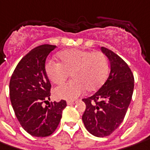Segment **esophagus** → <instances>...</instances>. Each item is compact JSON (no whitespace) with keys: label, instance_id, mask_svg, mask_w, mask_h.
Instances as JSON below:
<instances>
[{"label":"esophagus","instance_id":"esophagus-1","mask_svg":"<svg viewBox=\"0 0 150 150\" xmlns=\"http://www.w3.org/2000/svg\"><path fill=\"white\" fill-rule=\"evenodd\" d=\"M67 104L68 105H72L76 103V101H72V100H67Z\"/></svg>","mask_w":150,"mask_h":150}]
</instances>
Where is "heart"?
Wrapping results in <instances>:
<instances>
[{
	"label": "heart",
	"instance_id": "b5f03b06",
	"mask_svg": "<svg viewBox=\"0 0 150 150\" xmlns=\"http://www.w3.org/2000/svg\"><path fill=\"white\" fill-rule=\"evenodd\" d=\"M60 62L50 60L46 64V72L55 84H62L70 74L72 80L55 88V95L61 98L74 99L86 89L94 92L104 83L108 64L102 52L82 49H69L58 54Z\"/></svg>",
	"mask_w": 150,
	"mask_h": 150
}]
</instances>
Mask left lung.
Masks as SVG:
<instances>
[{
  "mask_svg": "<svg viewBox=\"0 0 150 150\" xmlns=\"http://www.w3.org/2000/svg\"><path fill=\"white\" fill-rule=\"evenodd\" d=\"M101 50L110 62L111 71L104 84L93 96L83 98L82 116L87 131L97 137L110 135L123 122L134 90V75L128 65L112 51Z\"/></svg>",
  "mask_w": 150,
  "mask_h": 150,
  "instance_id": "obj_1",
  "label": "left lung"
}]
</instances>
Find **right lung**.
<instances>
[{
	"label": "right lung",
	"mask_w": 150,
	"mask_h": 150,
	"mask_svg": "<svg viewBox=\"0 0 150 150\" xmlns=\"http://www.w3.org/2000/svg\"><path fill=\"white\" fill-rule=\"evenodd\" d=\"M56 46L44 44L31 50L20 60L11 75L10 98L15 116L29 135H51L57 128L67 102L49 103L51 83L45 69L46 59Z\"/></svg>",
	"instance_id": "add662e5"
}]
</instances>
